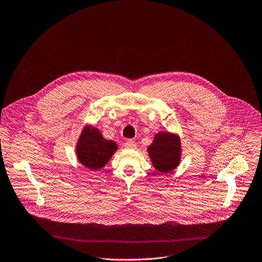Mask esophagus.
Returning a JSON list of instances; mask_svg holds the SVG:
<instances>
[{"label": "esophagus", "mask_w": 262, "mask_h": 262, "mask_svg": "<svg viewBox=\"0 0 262 262\" xmlns=\"http://www.w3.org/2000/svg\"><path fill=\"white\" fill-rule=\"evenodd\" d=\"M124 146H125V148H127V149H136V148H137V143H136L135 141H133V140H127V141L125 142Z\"/></svg>", "instance_id": "obj_1"}]
</instances>
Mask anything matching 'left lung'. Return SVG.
Instances as JSON below:
<instances>
[{"instance_id": "obj_1", "label": "left lung", "mask_w": 262, "mask_h": 262, "mask_svg": "<svg viewBox=\"0 0 262 262\" xmlns=\"http://www.w3.org/2000/svg\"><path fill=\"white\" fill-rule=\"evenodd\" d=\"M148 152L156 169L161 173H168L179 164V139L169 133H160L156 136L154 144L148 147Z\"/></svg>"}]
</instances>
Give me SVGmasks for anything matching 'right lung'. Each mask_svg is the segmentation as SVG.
<instances>
[{
  "label": "right lung",
  "instance_id": "1",
  "mask_svg": "<svg viewBox=\"0 0 262 262\" xmlns=\"http://www.w3.org/2000/svg\"><path fill=\"white\" fill-rule=\"evenodd\" d=\"M116 149L115 142L104 140L96 128L87 127L79 140L77 155L82 165L96 171L108 162Z\"/></svg>",
  "mask_w": 262,
  "mask_h": 262
}]
</instances>
